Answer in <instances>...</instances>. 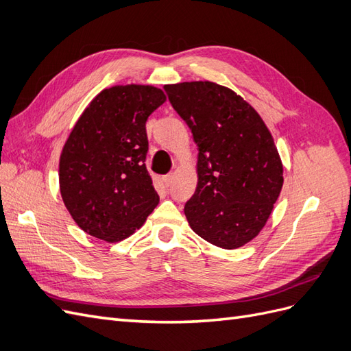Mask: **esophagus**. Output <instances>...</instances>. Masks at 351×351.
<instances>
[{"label":"esophagus","mask_w":351,"mask_h":351,"mask_svg":"<svg viewBox=\"0 0 351 351\" xmlns=\"http://www.w3.org/2000/svg\"><path fill=\"white\" fill-rule=\"evenodd\" d=\"M162 182H164V184L168 187L169 184L173 183V174H167V176H164V177H162Z\"/></svg>","instance_id":"1"}]
</instances>
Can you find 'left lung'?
Returning a JSON list of instances; mask_svg holds the SVG:
<instances>
[{
    "instance_id": "8db88e82",
    "label": "left lung",
    "mask_w": 351,
    "mask_h": 351,
    "mask_svg": "<svg viewBox=\"0 0 351 351\" xmlns=\"http://www.w3.org/2000/svg\"><path fill=\"white\" fill-rule=\"evenodd\" d=\"M168 99L197 145V186L187 200L189 226L222 249L259 234L282 189V162L261 115L214 82L165 84Z\"/></svg>"
}]
</instances>
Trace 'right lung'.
Wrapping results in <instances>:
<instances>
[{
	"label": "right lung",
	"mask_w": 351,
	"mask_h": 351,
	"mask_svg": "<svg viewBox=\"0 0 351 351\" xmlns=\"http://www.w3.org/2000/svg\"><path fill=\"white\" fill-rule=\"evenodd\" d=\"M165 99L149 84H119L98 93L74 124L60 156V192L88 234L121 241L158 205L145 165L146 120Z\"/></svg>",
	"instance_id": "obj_1"
}]
</instances>
